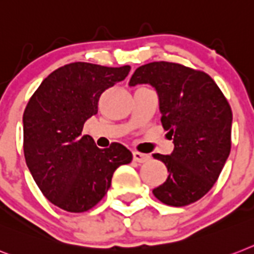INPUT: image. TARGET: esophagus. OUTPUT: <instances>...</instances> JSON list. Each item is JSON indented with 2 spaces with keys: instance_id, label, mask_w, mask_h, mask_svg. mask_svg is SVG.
<instances>
[{
  "instance_id": "obj_1",
  "label": "esophagus",
  "mask_w": 254,
  "mask_h": 254,
  "mask_svg": "<svg viewBox=\"0 0 254 254\" xmlns=\"http://www.w3.org/2000/svg\"><path fill=\"white\" fill-rule=\"evenodd\" d=\"M132 156H133V161L135 162H139V163H144V162H148L150 160V157L145 153H140V152H133L132 153Z\"/></svg>"
}]
</instances>
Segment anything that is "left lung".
I'll use <instances>...</instances> for the list:
<instances>
[{
  "label": "left lung",
  "instance_id": "8db88e82",
  "mask_svg": "<svg viewBox=\"0 0 254 254\" xmlns=\"http://www.w3.org/2000/svg\"><path fill=\"white\" fill-rule=\"evenodd\" d=\"M150 84L160 97L161 122L174 150L153 157L169 177L153 194L170 206H186L211 190L231 150L232 112L215 81L202 71L173 62L136 68L129 85Z\"/></svg>",
  "mask_w": 254,
  "mask_h": 254
}]
</instances>
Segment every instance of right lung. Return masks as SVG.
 Here are the masks:
<instances>
[{
	"label": "right lung",
	"instance_id": "obj_1",
	"mask_svg": "<svg viewBox=\"0 0 254 254\" xmlns=\"http://www.w3.org/2000/svg\"><path fill=\"white\" fill-rule=\"evenodd\" d=\"M131 67L74 62L45 77L23 114L24 158L37 187L56 206L83 213L97 205L112 186L113 174L132 161L119 142L100 149L81 135L98 112L101 94L125 80Z\"/></svg>",
	"mask_w": 254,
	"mask_h": 254
}]
</instances>
